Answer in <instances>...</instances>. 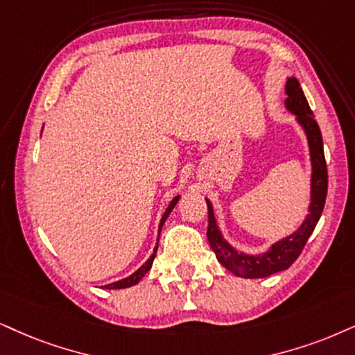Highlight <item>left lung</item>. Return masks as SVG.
<instances>
[{
    "mask_svg": "<svg viewBox=\"0 0 355 355\" xmlns=\"http://www.w3.org/2000/svg\"><path fill=\"white\" fill-rule=\"evenodd\" d=\"M285 107L290 113L295 114L298 124L302 125L308 139L309 159H311V198H309V213L304 218L302 226L298 227L293 234L277 241L270 245V249L263 254H245L232 248V245L224 239L221 231H219L216 218H214V209L211 201L206 198L208 205V236L209 245L213 252L216 254L218 262L227 270L242 278H263L272 275V273L286 270L306 244V241L315 231L318 221H320L322 208L327 195V168L324 160V150H322V137L320 125L315 121L313 111L304 98V93L300 82L295 77L286 78L285 85Z\"/></svg>",
    "mask_w": 355,
    "mask_h": 355,
    "instance_id": "obj_1",
    "label": "left lung"
}]
</instances>
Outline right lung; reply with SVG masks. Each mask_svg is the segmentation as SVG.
I'll return each mask as SVG.
<instances>
[{
  "label": "right lung",
  "mask_w": 355,
  "mask_h": 355,
  "mask_svg": "<svg viewBox=\"0 0 355 355\" xmlns=\"http://www.w3.org/2000/svg\"><path fill=\"white\" fill-rule=\"evenodd\" d=\"M178 200H180V196H175V198L170 201V205H168V208L165 209V213H164V216H162V219H160V224H159V236H160V231H162V226H164V223H165V219L168 218V214L172 213V209L175 208V205L178 203ZM157 248H159V239H157V244H155V249H154V252H152V255L149 259H147V262L146 263H142V267H139L136 272L132 273V275H129V277H125V278H123V280H118V282H114V284H110V285H105V288H107V290H119V288H129V286H132V285H137L139 282H141V278L146 275L147 272L150 270V267H152V262H154V259H155V254H157Z\"/></svg>",
  "instance_id": "1"
}]
</instances>
